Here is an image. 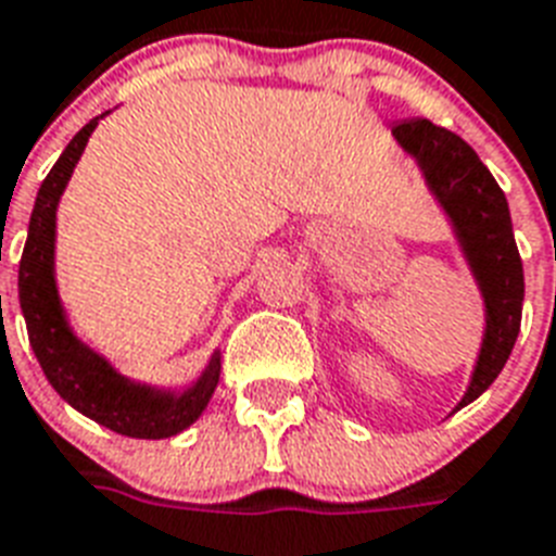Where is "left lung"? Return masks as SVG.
I'll use <instances>...</instances> for the list:
<instances>
[{"instance_id":"left-lung-1","label":"left lung","mask_w":556,"mask_h":556,"mask_svg":"<svg viewBox=\"0 0 556 556\" xmlns=\"http://www.w3.org/2000/svg\"><path fill=\"white\" fill-rule=\"evenodd\" d=\"M393 135L404 152L416 157L428 186L454 220L462 250L485 295V341L468 393L459 402L465 407L503 372L522 321L526 281L508 201L485 163L454 131L416 117L393 126Z\"/></svg>"}]
</instances>
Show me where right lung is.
<instances>
[{"label":"right lung","mask_w":556,"mask_h":556,"mask_svg":"<svg viewBox=\"0 0 556 556\" xmlns=\"http://www.w3.org/2000/svg\"><path fill=\"white\" fill-rule=\"evenodd\" d=\"M100 117L79 128L65 152L53 163L48 177L39 186L37 203L30 212L28 241L20 261V306L28 327V341L37 355L39 367L74 410L86 413L88 419L100 421L114 433L131 439H166L186 430L203 407L220 379L217 355L206 367L194 388L180 396L140 388L111 370L109 362L83 348L62 315L56 283H53V226H56V203L86 149L88 137Z\"/></svg>","instance_id":"right-lung-1"}]
</instances>
